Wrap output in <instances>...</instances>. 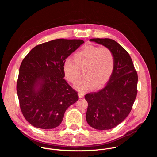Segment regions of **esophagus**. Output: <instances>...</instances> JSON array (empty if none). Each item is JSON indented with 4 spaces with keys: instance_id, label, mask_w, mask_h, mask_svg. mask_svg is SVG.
Listing matches in <instances>:
<instances>
[{
    "instance_id": "obj_1",
    "label": "esophagus",
    "mask_w": 157,
    "mask_h": 157,
    "mask_svg": "<svg viewBox=\"0 0 157 157\" xmlns=\"http://www.w3.org/2000/svg\"><path fill=\"white\" fill-rule=\"evenodd\" d=\"M78 96L79 98H82L84 96V94L82 93H78Z\"/></svg>"
}]
</instances>
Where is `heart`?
Segmentation results:
<instances>
[{
  "label": "heart",
  "instance_id": "obj_1",
  "mask_svg": "<svg viewBox=\"0 0 157 157\" xmlns=\"http://www.w3.org/2000/svg\"><path fill=\"white\" fill-rule=\"evenodd\" d=\"M114 68V53L109 48L89 44L74 55V60L68 59L63 64L65 78L73 85L78 84L84 71L85 79L75 87L86 91L100 87L108 82Z\"/></svg>",
  "mask_w": 157,
  "mask_h": 157
}]
</instances>
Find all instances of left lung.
<instances>
[{
	"instance_id": "left-lung-1",
	"label": "left lung",
	"mask_w": 157,
	"mask_h": 157,
	"mask_svg": "<svg viewBox=\"0 0 157 157\" xmlns=\"http://www.w3.org/2000/svg\"><path fill=\"white\" fill-rule=\"evenodd\" d=\"M90 41L109 48L114 56V71L106 86L85 95L88 124L97 130H109L130 114L137 94L138 75L129 54L117 42L109 38Z\"/></svg>"
}]
</instances>
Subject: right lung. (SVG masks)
<instances>
[{
  "label": "right lung",
  "mask_w": 157,
  "mask_h": 157,
  "mask_svg": "<svg viewBox=\"0 0 157 157\" xmlns=\"http://www.w3.org/2000/svg\"><path fill=\"white\" fill-rule=\"evenodd\" d=\"M84 43L82 40H53L35 47L22 61L17 82L20 107L33 126L54 128L66 109L78 100L65 79L63 64Z\"/></svg>",
  "instance_id": "obj_1"
}]
</instances>
